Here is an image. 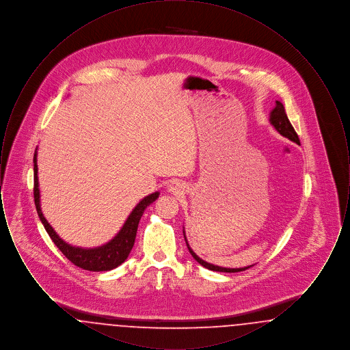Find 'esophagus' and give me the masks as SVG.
I'll return each instance as SVG.
<instances>
[{"label":"esophagus","instance_id":"esophagus-1","mask_svg":"<svg viewBox=\"0 0 350 350\" xmlns=\"http://www.w3.org/2000/svg\"><path fill=\"white\" fill-rule=\"evenodd\" d=\"M167 190L173 194H180V191L183 190V186L180 183H172L167 186Z\"/></svg>","mask_w":350,"mask_h":350}]
</instances>
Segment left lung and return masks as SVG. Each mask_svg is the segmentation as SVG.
<instances>
[{"mask_svg":"<svg viewBox=\"0 0 350 350\" xmlns=\"http://www.w3.org/2000/svg\"><path fill=\"white\" fill-rule=\"evenodd\" d=\"M270 123L274 126V129L278 131V133H281L282 136L284 137H287V139H290L291 142H294V143H297V144H299V137H298V133H295V130H294V127L291 126V123H290V120H288V118L286 116V111H284V107H283L282 103L280 102V100H277L275 102V107L271 110V113H270ZM183 236H185V231H183ZM185 241H186V245H187V248H189V252L191 253V256L194 257V260L197 261V262H200L202 267H207V269H210V270H214V271H223V273H236V271H244V270H247V269H250V267H239V269H231V267H217V265H213V264H210V262H206V261H203L202 258H200L193 250L189 247V244H187V240H186V236H185Z\"/></svg>","mask_w":350,"mask_h":350,"instance_id":"obj_1","label":"left lung"}]
</instances>
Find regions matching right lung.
I'll return each instance as SVG.
<instances>
[{
  "instance_id": "obj_1",
  "label": "right lung",
  "mask_w": 350,
  "mask_h": 350,
  "mask_svg": "<svg viewBox=\"0 0 350 350\" xmlns=\"http://www.w3.org/2000/svg\"><path fill=\"white\" fill-rule=\"evenodd\" d=\"M159 191L147 196L144 200H140L133 213L129 215L126 223L123 224L122 230L117 233V236L106 243L105 245H100L98 248L92 250H83L79 247H72L63 241L59 234L53 231L50 223L43 217L40 210V196H39V183H38V165H36V150L33 153V200L35 207L38 211V215L40 217V221L43 223L47 233L50 234L55 245L60 250V252L67 257L68 260L75 264L76 267H81L90 271H107L111 269H116L120 264L126 261L130 252L133 250L137 226L140 221V217L143 215L144 210L153 203L159 197Z\"/></svg>"
}]
</instances>
